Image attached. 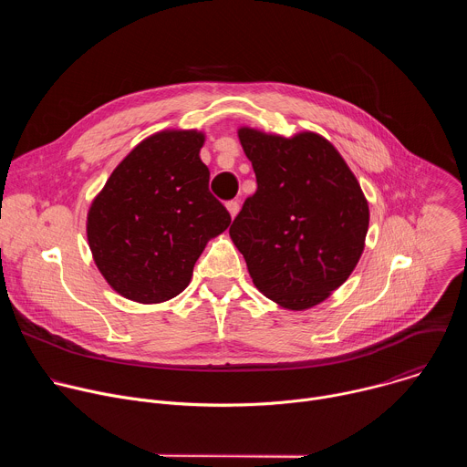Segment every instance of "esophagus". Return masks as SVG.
<instances>
[{
	"label": "esophagus",
	"instance_id": "esophagus-1",
	"mask_svg": "<svg viewBox=\"0 0 467 467\" xmlns=\"http://www.w3.org/2000/svg\"><path fill=\"white\" fill-rule=\"evenodd\" d=\"M227 211H229V214L234 218L236 214H238V209H240V203L236 202V199H231V202H227Z\"/></svg>",
	"mask_w": 467,
	"mask_h": 467
}]
</instances>
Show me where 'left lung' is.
<instances>
[{"mask_svg": "<svg viewBox=\"0 0 467 467\" xmlns=\"http://www.w3.org/2000/svg\"><path fill=\"white\" fill-rule=\"evenodd\" d=\"M256 192L229 234L253 285L288 310H305L342 286L364 251L369 207L328 140L305 130L292 139L238 129Z\"/></svg>", "mask_w": 467, "mask_h": 467, "instance_id": "left-lung-1", "label": "left lung"}]
</instances>
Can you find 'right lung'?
Returning a JSON list of instances; mask_svg holds the SVG:
<instances>
[{
	"label": "right lung",
	"instance_id": "right-lung-1",
	"mask_svg": "<svg viewBox=\"0 0 467 467\" xmlns=\"http://www.w3.org/2000/svg\"><path fill=\"white\" fill-rule=\"evenodd\" d=\"M205 135L161 130L110 173L87 218L98 270L123 297L151 305L181 294L207 242L231 216L209 190L199 159Z\"/></svg>",
	"mask_w": 467,
	"mask_h": 467
}]
</instances>
